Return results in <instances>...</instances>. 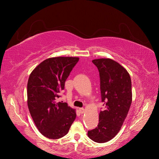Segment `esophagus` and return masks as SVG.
<instances>
[{
  "instance_id": "34e87169",
  "label": "esophagus",
  "mask_w": 159,
  "mask_h": 159,
  "mask_svg": "<svg viewBox=\"0 0 159 159\" xmlns=\"http://www.w3.org/2000/svg\"><path fill=\"white\" fill-rule=\"evenodd\" d=\"M79 111H80V113L81 114H83L85 112V109L84 108H80Z\"/></svg>"
}]
</instances>
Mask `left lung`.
Segmentation results:
<instances>
[{"label": "left lung", "instance_id": "8db88e82", "mask_svg": "<svg viewBox=\"0 0 159 159\" xmlns=\"http://www.w3.org/2000/svg\"><path fill=\"white\" fill-rule=\"evenodd\" d=\"M100 77L102 102L105 109L101 111L99 123L89 131L91 140L103 143L116 136L126 119L132 103L131 77L127 70L110 58L92 60Z\"/></svg>", "mask_w": 159, "mask_h": 159}]
</instances>
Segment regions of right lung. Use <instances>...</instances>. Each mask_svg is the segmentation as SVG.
Wrapping results in <instances>:
<instances>
[{"label":"right lung","mask_w":159,"mask_h":159,"mask_svg":"<svg viewBox=\"0 0 159 159\" xmlns=\"http://www.w3.org/2000/svg\"><path fill=\"white\" fill-rule=\"evenodd\" d=\"M78 57H50L31 72L27 84V103L38 131L44 137H63L76 117L75 109L57 101Z\"/></svg>","instance_id":"obj_1"}]
</instances>
